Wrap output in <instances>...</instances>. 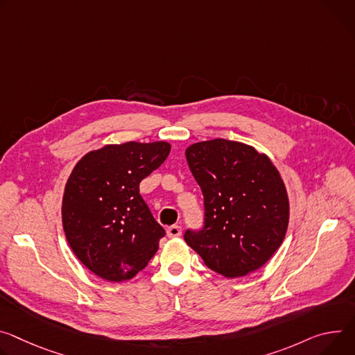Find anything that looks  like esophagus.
I'll return each instance as SVG.
<instances>
[{"instance_id":"esophagus-1","label":"esophagus","mask_w":355,"mask_h":355,"mask_svg":"<svg viewBox=\"0 0 355 355\" xmlns=\"http://www.w3.org/2000/svg\"><path fill=\"white\" fill-rule=\"evenodd\" d=\"M181 227H178V225H173V227H170L168 230H167V235L170 236V238H178V236H181Z\"/></svg>"}]
</instances>
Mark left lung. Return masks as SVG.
<instances>
[{
    "mask_svg": "<svg viewBox=\"0 0 355 355\" xmlns=\"http://www.w3.org/2000/svg\"><path fill=\"white\" fill-rule=\"evenodd\" d=\"M185 157L204 196V225L185 231L187 245L225 277L263 266L282 245L288 223L286 187L272 161L225 139L192 144Z\"/></svg>",
    "mask_w": 355,
    "mask_h": 355,
    "instance_id": "obj_1",
    "label": "left lung"
}]
</instances>
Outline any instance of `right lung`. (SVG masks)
I'll return each mask as SVG.
<instances>
[{
    "instance_id": "right-lung-1",
    "label": "right lung",
    "mask_w": 355,
    "mask_h": 355,
    "mask_svg": "<svg viewBox=\"0 0 355 355\" xmlns=\"http://www.w3.org/2000/svg\"><path fill=\"white\" fill-rule=\"evenodd\" d=\"M166 141L110 144L83 155L68 178L62 222L78 259L109 282L135 277L158 250L164 228L140 196V182L164 163Z\"/></svg>"
}]
</instances>
